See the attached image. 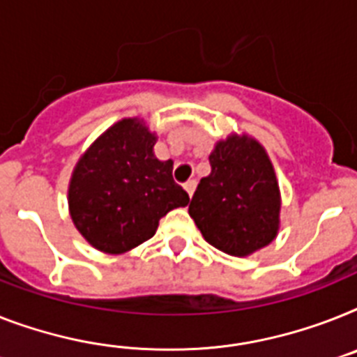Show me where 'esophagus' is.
<instances>
[{"label": "esophagus", "mask_w": 357, "mask_h": 357, "mask_svg": "<svg viewBox=\"0 0 357 357\" xmlns=\"http://www.w3.org/2000/svg\"><path fill=\"white\" fill-rule=\"evenodd\" d=\"M195 188H197V181L195 178H190V181L185 182L184 184V190L188 191V195H193V193H195Z\"/></svg>", "instance_id": "obj_1"}]
</instances>
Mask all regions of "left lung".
<instances>
[{"label": "left lung", "instance_id": "8db88e82", "mask_svg": "<svg viewBox=\"0 0 357 357\" xmlns=\"http://www.w3.org/2000/svg\"><path fill=\"white\" fill-rule=\"evenodd\" d=\"M211 173L199 182L190 215L211 246L243 257L273 241L279 185L270 158L252 138L229 137L210 155Z\"/></svg>", "mask_w": 357, "mask_h": 357}]
</instances>
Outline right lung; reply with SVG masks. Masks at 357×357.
I'll use <instances>...</instances> for the list:
<instances>
[{
    "label": "right lung",
    "instance_id": "add662e5",
    "mask_svg": "<svg viewBox=\"0 0 357 357\" xmlns=\"http://www.w3.org/2000/svg\"><path fill=\"white\" fill-rule=\"evenodd\" d=\"M155 137L140 120H122L89 147L69 185L73 222L94 248L122 253L151 238L167 211L190 202L160 162Z\"/></svg>",
    "mask_w": 357,
    "mask_h": 357
}]
</instances>
